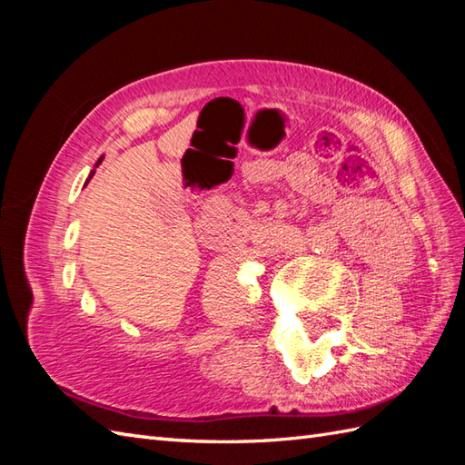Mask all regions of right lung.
<instances>
[{
	"mask_svg": "<svg viewBox=\"0 0 465 465\" xmlns=\"http://www.w3.org/2000/svg\"><path fill=\"white\" fill-rule=\"evenodd\" d=\"M100 163H102V157H100V162H97V165H100ZM92 175H94V172L90 173V177H92Z\"/></svg>",
	"mask_w": 465,
	"mask_h": 465,
	"instance_id": "add662e5",
	"label": "right lung"
}]
</instances>
